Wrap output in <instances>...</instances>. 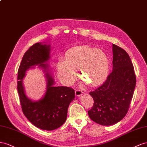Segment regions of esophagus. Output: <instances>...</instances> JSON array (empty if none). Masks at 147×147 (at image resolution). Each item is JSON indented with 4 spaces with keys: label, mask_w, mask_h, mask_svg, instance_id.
Listing matches in <instances>:
<instances>
[{
    "label": "esophagus",
    "mask_w": 147,
    "mask_h": 147,
    "mask_svg": "<svg viewBox=\"0 0 147 147\" xmlns=\"http://www.w3.org/2000/svg\"><path fill=\"white\" fill-rule=\"evenodd\" d=\"M75 95H76V97H80V96L82 95V91L78 89L75 91Z\"/></svg>",
    "instance_id": "1"
}]
</instances>
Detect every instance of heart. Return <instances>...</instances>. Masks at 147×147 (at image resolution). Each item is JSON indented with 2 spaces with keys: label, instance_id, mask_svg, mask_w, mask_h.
<instances>
[{
  "label": "heart",
  "instance_id": "heart-1",
  "mask_svg": "<svg viewBox=\"0 0 147 147\" xmlns=\"http://www.w3.org/2000/svg\"><path fill=\"white\" fill-rule=\"evenodd\" d=\"M84 80L92 86H97L107 78L110 69L108 55L101 50L89 46H78L67 50L64 61L57 65L61 80L66 84L74 82L77 70Z\"/></svg>",
  "mask_w": 147,
  "mask_h": 147
}]
</instances>
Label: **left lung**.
Here are the masks:
<instances>
[{
	"label": "left lung",
	"instance_id": "8db88e82",
	"mask_svg": "<svg viewBox=\"0 0 147 147\" xmlns=\"http://www.w3.org/2000/svg\"><path fill=\"white\" fill-rule=\"evenodd\" d=\"M113 71L103 84L89 94L94 103L90 118L102 125L118 123L126 115L136 84L134 66L127 53L112 45Z\"/></svg>",
	"mask_w": 147,
	"mask_h": 147
}]
</instances>
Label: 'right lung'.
<instances>
[{
	"instance_id": "1",
	"label": "right lung",
	"mask_w": 147,
	"mask_h": 147,
	"mask_svg": "<svg viewBox=\"0 0 147 147\" xmlns=\"http://www.w3.org/2000/svg\"><path fill=\"white\" fill-rule=\"evenodd\" d=\"M50 51L51 46L45 42L32 45L25 52L18 71L17 89L24 115L36 127L46 131H53L65 123L69 105L75 97L72 88L54 86L55 82L47 63ZM36 65L43 69L47 82L45 95L37 101L26 95L22 83L26 71Z\"/></svg>"
}]
</instances>
